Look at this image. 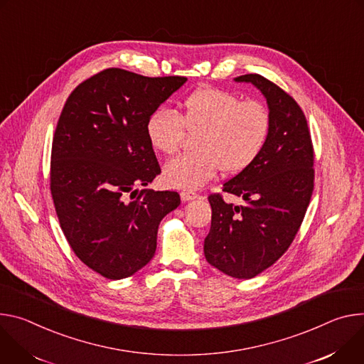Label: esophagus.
Listing matches in <instances>:
<instances>
[{"instance_id":"1","label":"esophagus","mask_w":364,"mask_h":364,"mask_svg":"<svg viewBox=\"0 0 364 364\" xmlns=\"http://www.w3.org/2000/svg\"><path fill=\"white\" fill-rule=\"evenodd\" d=\"M196 198H199V196L195 192H189V191L181 192V199L183 200V203H189V200H193Z\"/></svg>"}]
</instances>
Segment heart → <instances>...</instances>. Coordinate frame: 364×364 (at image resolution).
I'll return each mask as SVG.
<instances>
[{
    "label": "heart",
    "instance_id": "heart-1",
    "mask_svg": "<svg viewBox=\"0 0 364 364\" xmlns=\"http://www.w3.org/2000/svg\"><path fill=\"white\" fill-rule=\"evenodd\" d=\"M185 130L196 133V151L171 159L164 179L172 188L193 191L220 171L237 175L250 168L267 143L270 115L259 101H241L232 92L205 87L188 94L176 111L159 108L146 121L147 140L161 154L179 149Z\"/></svg>",
    "mask_w": 364,
    "mask_h": 364
}]
</instances>
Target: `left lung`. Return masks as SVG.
<instances>
[{"label": "left lung", "mask_w": 364, "mask_h": 364, "mask_svg": "<svg viewBox=\"0 0 364 364\" xmlns=\"http://www.w3.org/2000/svg\"><path fill=\"white\" fill-rule=\"evenodd\" d=\"M266 98L270 132L255 164L223 185L246 204L208 198L211 230L204 241L207 262L235 279H252L270 267L294 241L314 191V149L306 118L296 101L257 73L234 77Z\"/></svg>", "instance_id": "obj_1"}]
</instances>
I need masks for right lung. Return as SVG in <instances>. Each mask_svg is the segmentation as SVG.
<instances>
[{"label": "right lung", "mask_w": 364, "mask_h": 364, "mask_svg": "<svg viewBox=\"0 0 364 364\" xmlns=\"http://www.w3.org/2000/svg\"><path fill=\"white\" fill-rule=\"evenodd\" d=\"M186 80L111 68L76 87L63 107L50 165L56 214L73 253L107 279L151 260L160 221L181 204L178 192L139 186L160 173L146 121ZM129 193L138 196L129 201Z\"/></svg>", "instance_id": "1"}]
</instances>
